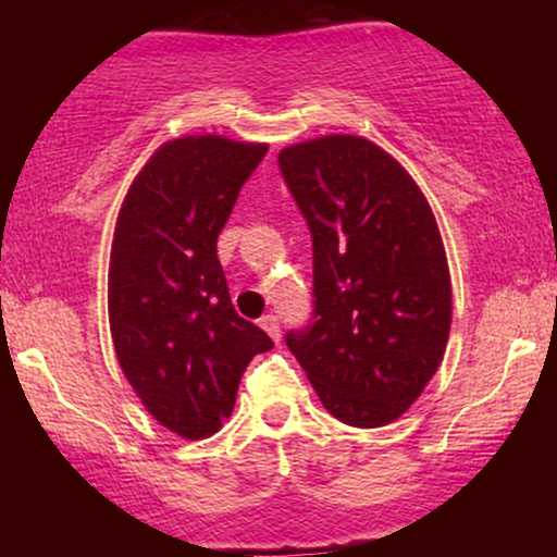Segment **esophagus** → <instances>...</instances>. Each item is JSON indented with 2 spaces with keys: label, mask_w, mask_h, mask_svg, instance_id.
Instances as JSON below:
<instances>
[{
  "label": "esophagus",
  "mask_w": 557,
  "mask_h": 557,
  "mask_svg": "<svg viewBox=\"0 0 557 557\" xmlns=\"http://www.w3.org/2000/svg\"><path fill=\"white\" fill-rule=\"evenodd\" d=\"M259 324H261V330H264L267 335H270L274 343L280 341V322H277V317H274V314H264V317L259 319Z\"/></svg>",
  "instance_id": "1"
}]
</instances>
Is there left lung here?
Here are the masks:
<instances>
[{
    "mask_svg": "<svg viewBox=\"0 0 557 557\" xmlns=\"http://www.w3.org/2000/svg\"><path fill=\"white\" fill-rule=\"evenodd\" d=\"M314 240V324L285 337L319 400L374 430L408 411L443 363L450 272L430 201L406 168L361 136L280 151Z\"/></svg>",
    "mask_w": 557,
    "mask_h": 557,
    "instance_id": "left-lung-1",
    "label": "left lung"
}]
</instances>
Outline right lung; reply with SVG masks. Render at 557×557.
I'll return each mask as SVG.
<instances>
[{"mask_svg":"<svg viewBox=\"0 0 557 557\" xmlns=\"http://www.w3.org/2000/svg\"><path fill=\"white\" fill-rule=\"evenodd\" d=\"M267 144L181 136L127 188L110 253V330L146 411L185 440L230 419L248 361L270 335L238 317L216 238Z\"/></svg>","mask_w":557,"mask_h":557,"instance_id":"add662e5","label":"right lung"}]
</instances>
